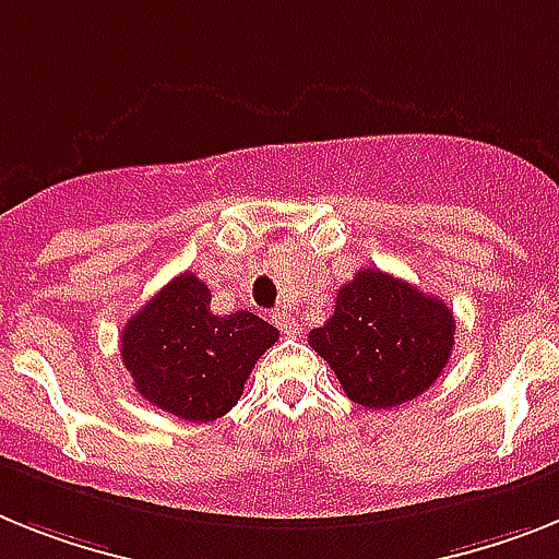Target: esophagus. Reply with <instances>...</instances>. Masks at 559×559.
Here are the masks:
<instances>
[{
	"mask_svg": "<svg viewBox=\"0 0 559 559\" xmlns=\"http://www.w3.org/2000/svg\"><path fill=\"white\" fill-rule=\"evenodd\" d=\"M272 323H275L284 335H295V332H298V321H295L293 316H287V312H275V316H272Z\"/></svg>",
	"mask_w": 559,
	"mask_h": 559,
	"instance_id": "1",
	"label": "esophagus"
}]
</instances>
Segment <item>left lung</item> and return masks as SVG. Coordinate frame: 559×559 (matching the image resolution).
<instances>
[{
    "label": "left lung",
    "instance_id": "8db88e82",
    "mask_svg": "<svg viewBox=\"0 0 559 559\" xmlns=\"http://www.w3.org/2000/svg\"><path fill=\"white\" fill-rule=\"evenodd\" d=\"M309 346L337 374L346 397L392 409L424 395L449 364L452 309L381 270H360L337 289L335 312Z\"/></svg>",
    "mask_w": 559,
    "mask_h": 559
}]
</instances>
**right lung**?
I'll list each match as a JSON object with an SVG mask.
<instances>
[{"label": "right lung", "instance_id": "add662e5", "mask_svg": "<svg viewBox=\"0 0 559 559\" xmlns=\"http://www.w3.org/2000/svg\"><path fill=\"white\" fill-rule=\"evenodd\" d=\"M207 284L181 272L121 330V360L139 395L181 420L210 424L238 403L278 330L247 309L213 316Z\"/></svg>", "mask_w": 559, "mask_h": 559}]
</instances>
